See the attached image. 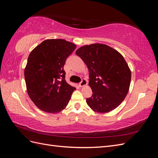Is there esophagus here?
Returning a JSON list of instances; mask_svg holds the SVG:
<instances>
[{
  "label": "esophagus",
  "instance_id": "1",
  "mask_svg": "<svg viewBox=\"0 0 158 158\" xmlns=\"http://www.w3.org/2000/svg\"><path fill=\"white\" fill-rule=\"evenodd\" d=\"M87 85V81H86V80L83 79L82 80V82H81L79 84V86L80 87H83V86H85V85Z\"/></svg>",
  "mask_w": 158,
  "mask_h": 158
}]
</instances>
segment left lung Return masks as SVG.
I'll return each instance as SVG.
<instances>
[{
	"label": "left lung",
	"instance_id": "8db88e82",
	"mask_svg": "<svg viewBox=\"0 0 158 158\" xmlns=\"http://www.w3.org/2000/svg\"><path fill=\"white\" fill-rule=\"evenodd\" d=\"M89 70V85L92 95L86 99L94 111L105 113L120 105L128 92L131 71L121 53L112 47L94 44L76 51Z\"/></svg>",
	"mask_w": 158,
	"mask_h": 158
}]
</instances>
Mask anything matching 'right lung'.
Returning a JSON list of instances; mask_svg holds the SVG:
<instances>
[{
    "label": "right lung",
    "mask_w": 158,
    "mask_h": 158,
    "mask_svg": "<svg viewBox=\"0 0 158 158\" xmlns=\"http://www.w3.org/2000/svg\"><path fill=\"white\" fill-rule=\"evenodd\" d=\"M76 46L64 40H47L28 56L24 77L28 95L42 111L57 113L63 110L76 89L65 80L63 69Z\"/></svg>",
    "instance_id": "add662e5"
}]
</instances>
